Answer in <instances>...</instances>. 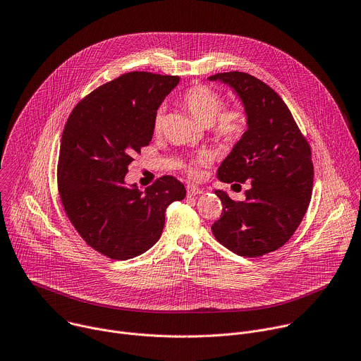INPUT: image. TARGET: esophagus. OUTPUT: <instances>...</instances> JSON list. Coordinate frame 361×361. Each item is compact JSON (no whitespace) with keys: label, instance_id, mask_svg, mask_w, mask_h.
<instances>
[{"label":"esophagus","instance_id":"1","mask_svg":"<svg viewBox=\"0 0 361 361\" xmlns=\"http://www.w3.org/2000/svg\"><path fill=\"white\" fill-rule=\"evenodd\" d=\"M186 192H188V195H189V196H193V195H199V193H202V192H203V189H202V188H199V186H196V185H188V186H186Z\"/></svg>","mask_w":361,"mask_h":361}]
</instances>
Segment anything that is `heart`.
I'll use <instances>...</instances> for the list:
<instances>
[{
  "instance_id": "1",
  "label": "heart",
  "mask_w": 361,
  "mask_h": 361,
  "mask_svg": "<svg viewBox=\"0 0 361 361\" xmlns=\"http://www.w3.org/2000/svg\"><path fill=\"white\" fill-rule=\"evenodd\" d=\"M182 105L203 125H209L212 136L224 143L239 140L247 128V115L240 106L224 108L225 101L219 92L207 85L196 84L182 97ZM165 109L161 106L155 112L152 128L159 133L164 128ZM210 162V154L197 152L182 162V169L192 179L202 176V169Z\"/></svg>"
}]
</instances>
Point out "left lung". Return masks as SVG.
Returning <instances> with one entry per match:
<instances>
[{"label": "left lung", "instance_id": "8db88e82", "mask_svg": "<svg viewBox=\"0 0 361 361\" xmlns=\"http://www.w3.org/2000/svg\"><path fill=\"white\" fill-rule=\"evenodd\" d=\"M209 80L231 85L247 115V130L219 166L218 178L250 183L243 202L214 190L224 207L212 233L233 253L259 257L281 247L303 221L313 189L312 149L290 109L263 81L239 71Z\"/></svg>", "mask_w": 361, "mask_h": 361}]
</instances>
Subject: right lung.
Here are the masks:
<instances>
[{"instance_id":"right-lung-1","label":"right lung","mask_w":361,"mask_h":361,"mask_svg":"<svg viewBox=\"0 0 361 361\" xmlns=\"http://www.w3.org/2000/svg\"><path fill=\"white\" fill-rule=\"evenodd\" d=\"M179 77L133 71L106 82L72 109L56 166L69 222L98 253L126 260L162 235L166 207L186 196L182 182L161 176L142 192L125 186L128 166L148 147L154 116Z\"/></svg>"}]
</instances>
